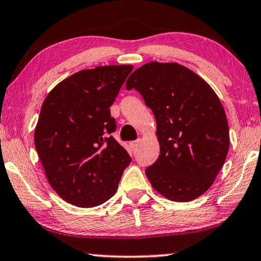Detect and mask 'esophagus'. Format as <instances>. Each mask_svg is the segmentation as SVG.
Masks as SVG:
<instances>
[{
  "label": "esophagus",
  "mask_w": 261,
  "mask_h": 261,
  "mask_svg": "<svg viewBox=\"0 0 261 261\" xmlns=\"http://www.w3.org/2000/svg\"><path fill=\"white\" fill-rule=\"evenodd\" d=\"M138 145H139V140H137V141H130L129 142V146L133 149H137V147H138Z\"/></svg>",
  "instance_id": "34e87169"
}]
</instances>
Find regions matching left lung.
I'll list each match as a JSON object with an SVG mask.
<instances>
[{
  "label": "left lung",
  "mask_w": 261,
  "mask_h": 261,
  "mask_svg": "<svg viewBox=\"0 0 261 261\" xmlns=\"http://www.w3.org/2000/svg\"><path fill=\"white\" fill-rule=\"evenodd\" d=\"M154 114L160 153L146 169L152 187L174 202L204 194L222 169L229 128L219 97L204 80L177 63L151 62L128 77Z\"/></svg>",
  "instance_id": "obj_1"
}]
</instances>
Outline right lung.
<instances>
[{
  "label": "right lung",
  "instance_id": "right-lung-1",
  "mask_svg": "<svg viewBox=\"0 0 261 261\" xmlns=\"http://www.w3.org/2000/svg\"><path fill=\"white\" fill-rule=\"evenodd\" d=\"M133 70L107 65L60 82L42 103L34 144L53 190L81 208L102 204L116 192L130 156L112 135L110 106Z\"/></svg>",
  "mask_w": 261,
  "mask_h": 261
}]
</instances>
